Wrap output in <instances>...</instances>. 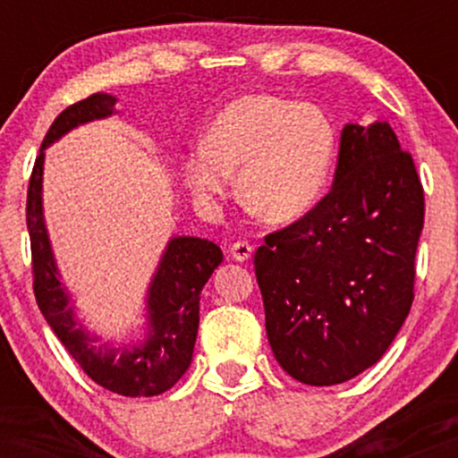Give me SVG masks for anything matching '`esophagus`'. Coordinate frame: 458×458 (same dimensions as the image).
I'll use <instances>...</instances> for the list:
<instances>
[{
	"mask_svg": "<svg viewBox=\"0 0 458 458\" xmlns=\"http://www.w3.org/2000/svg\"><path fill=\"white\" fill-rule=\"evenodd\" d=\"M251 251H254V247H251L250 243H245V241H236V243H233V247H230V256H233L236 262L250 260Z\"/></svg>",
	"mask_w": 458,
	"mask_h": 458,
	"instance_id": "esophagus-1",
	"label": "esophagus"
}]
</instances>
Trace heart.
I'll list each match as a JSON object with an SVG mask.
<instances>
[{
  "instance_id": "b5f03b06",
  "label": "heart",
  "mask_w": 458,
  "mask_h": 458,
  "mask_svg": "<svg viewBox=\"0 0 458 458\" xmlns=\"http://www.w3.org/2000/svg\"><path fill=\"white\" fill-rule=\"evenodd\" d=\"M338 152L331 120L312 105L273 94H243L213 118L204 144L185 152L182 182L211 211L233 187L269 224L306 217L323 198Z\"/></svg>"
}]
</instances>
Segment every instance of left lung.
<instances>
[{"label": "left lung", "instance_id": "left-lung-1", "mask_svg": "<svg viewBox=\"0 0 458 458\" xmlns=\"http://www.w3.org/2000/svg\"><path fill=\"white\" fill-rule=\"evenodd\" d=\"M422 225V185L390 124H346L331 191L254 259L267 338L293 379L338 386L381 360L411 308Z\"/></svg>", "mask_w": 458, "mask_h": 458}]
</instances>
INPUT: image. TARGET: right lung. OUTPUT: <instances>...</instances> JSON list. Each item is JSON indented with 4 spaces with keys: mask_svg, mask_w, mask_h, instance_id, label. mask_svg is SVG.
I'll use <instances>...</instances> for the list:
<instances>
[{
    "mask_svg": "<svg viewBox=\"0 0 458 458\" xmlns=\"http://www.w3.org/2000/svg\"><path fill=\"white\" fill-rule=\"evenodd\" d=\"M118 98L97 92L55 118L45 135L28 189V230L34 262V293L40 312L72 360L94 383L120 396H157L170 390L191 364L199 325V293L224 254L213 241L174 234L163 250L144 297V334L133 343H103L77 317L62 284L43 207L45 150L72 129L112 118Z\"/></svg>",
    "mask_w": 458,
    "mask_h": 458,
    "instance_id": "1",
    "label": "right lung"
}]
</instances>
